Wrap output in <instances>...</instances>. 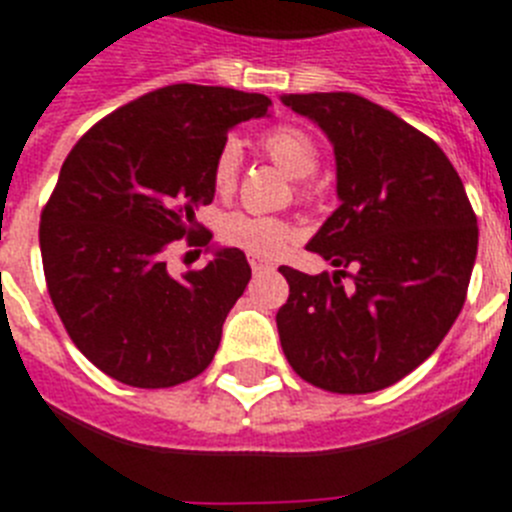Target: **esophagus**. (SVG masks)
<instances>
[{"label":"esophagus","mask_w":512,"mask_h":512,"mask_svg":"<svg viewBox=\"0 0 512 512\" xmlns=\"http://www.w3.org/2000/svg\"><path fill=\"white\" fill-rule=\"evenodd\" d=\"M247 260H250V268L255 270V273H260V270H270L273 268V262L270 260H265V257H260V255H247Z\"/></svg>","instance_id":"obj_1"}]
</instances>
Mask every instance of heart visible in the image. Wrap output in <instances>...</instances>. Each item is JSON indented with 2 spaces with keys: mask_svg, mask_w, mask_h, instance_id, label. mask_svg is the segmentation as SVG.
<instances>
[{
  "mask_svg": "<svg viewBox=\"0 0 512 512\" xmlns=\"http://www.w3.org/2000/svg\"><path fill=\"white\" fill-rule=\"evenodd\" d=\"M262 149L281 164L283 170L293 177H309L319 167V146L299 126H275L262 133ZM239 164H242V146L237 139H226L216 151L213 159V185L219 190H231L239 177ZM221 239L226 244L242 247L260 257H273L288 247L296 229L288 221L275 219V216H257V213L234 211L221 219Z\"/></svg>",
  "mask_w": 512,
  "mask_h": 512,
  "instance_id": "obj_1",
  "label": "heart"
}]
</instances>
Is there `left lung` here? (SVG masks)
<instances>
[{"label":"left lung","mask_w":512,"mask_h":512,"mask_svg":"<svg viewBox=\"0 0 512 512\" xmlns=\"http://www.w3.org/2000/svg\"><path fill=\"white\" fill-rule=\"evenodd\" d=\"M335 149L337 211L306 244L335 273L281 265L283 353L301 379L368 394L415 371L459 317L477 260V216L459 172L425 133L353 92L281 95ZM354 268V286L340 277Z\"/></svg>","instance_id":"left-lung-1"}]
</instances>
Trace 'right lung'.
Here are the masks:
<instances>
[{"instance_id":"add662e5","label":"right lung","mask_w":512,"mask_h":512,"mask_svg":"<svg viewBox=\"0 0 512 512\" xmlns=\"http://www.w3.org/2000/svg\"><path fill=\"white\" fill-rule=\"evenodd\" d=\"M257 92L170 84L128 102L69 151L41 216V255L66 332L102 373L139 389L195 379L252 278L237 247L172 278L177 239L211 242L195 211L213 201L226 133L268 115Z\"/></svg>"}]
</instances>
